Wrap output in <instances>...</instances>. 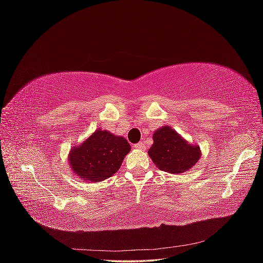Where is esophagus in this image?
Returning a JSON list of instances; mask_svg holds the SVG:
<instances>
[{
    "instance_id": "obj_1",
    "label": "esophagus",
    "mask_w": 263,
    "mask_h": 263,
    "mask_svg": "<svg viewBox=\"0 0 263 263\" xmlns=\"http://www.w3.org/2000/svg\"><path fill=\"white\" fill-rule=\"evenodd\" d=\"M135 149H139V150H145L146 149V146L145 144H142V142H139V144H136L134 146Z\"/></svg>"
}]
</instances>
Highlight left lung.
<instances>
[{"label":"left lung","instance_id":"8db88e82","mask_svg":"<svg viewBox=\"0 0 263 263\" xmlns=\"http://www.w3.org/2000/svg\"><path fill=\"white\" fill-rule=\"evenodd\" d=\"M154 144L148 155L157 168L171 174L189 171L201 158L198 145L190 144L172 127L162 126L154 132Z\"/></svg>","mask_w":263,"mask_h":263}]
</instances>
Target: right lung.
<instances>
[{"mask_svg": "<svg viewBox=\"0 0 263 263\" xmlns=\"http://www.w3.org/2000/svg\"><path fill=\"white\" fill-rule=\"evenodd\" d=\"M130 149L124 137L99 128L82 144L71 148L68 162L79 180L97 183L116 173Z\"/></svg>", "mask_w": 263, "mask_h": 263, "instance_id": "add662e5", "label": "right lung"}]
</instances>
